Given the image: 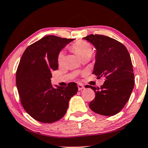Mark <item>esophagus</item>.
<instances>
[{"label": "esophagus", "instance_id": "34e87169", "mask_svg": "<svg viewBox=\"0 0 148 148\" xmlns=\"http://www.w3.org/2000/svg\"><path fill=\"white\" fill-rule=\"evenodd\" d=\"M84 88H85V87L83 86L82 84H81V83L78 84V89H79V90H82L83 89H84Z\"/></svg>", "mask_w": 148, "mask_h": 148}]
</instances>
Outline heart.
<instances>
[{
	"mask_svg": "<svg viewBox=\"0 0 148 148\" xmlns=\"http://www.w3.org/2000/svg\"><path fill=\"white\" fill-rule=\"evenodd\" d=\"M72 50L76 52L81 58H83L85 56H91L92 53V46L88 42L80 40L77 41L72 46ZM64 60V53L63 51H60L58 55V62L59 64H61Z\"/></svg>",
	"mask_w": 148,
	"mask_h": 148,
	"instance_id": "obj_1",
	"label": "heart"
}]
</instances>
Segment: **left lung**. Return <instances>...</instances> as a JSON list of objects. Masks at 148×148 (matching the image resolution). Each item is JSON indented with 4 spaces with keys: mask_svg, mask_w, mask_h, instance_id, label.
Instances as JSON below:
<instances>
[{
    "mask_svg": "<svg viewBox=\"0 0 148 148\" xmlns=\"http://www.w3.org/2000/svg\"><path fill=\"white\" fill-rule=\"evenodd\" d=\"M97 49L93 74L105 77L101 88L87 85L95 92L90 108L103 116L116 114L125 106L134 86L130 55L121 42L104 35L90 34L83 38Z\"/></svg>",
    "mask_w": 148,
    "mask_h": 148,
    "instance_id": "8db88e82",
    "label": "left lung"
}]
</instances>
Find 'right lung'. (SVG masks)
Here are the masks:
<instances>
[{"instance_id": "right-lung-1", "label": "right lung", "mask_w": 148, "mask_h": 148, "mask_svg": "<svg viewBox=\"0 0 148 148\" xmlns=\"http://www.w3.org/2000/svg\"><path fill=\"white\" fill-rule=\"evenodd\" d=\"M74 39L46 36L27 47L16 76L21 104L25 111L41 123H51L66 113L69 101L78 92L76 83L54 88L51 72L58 69V55Z\"/></svg>"}]
</instances>
